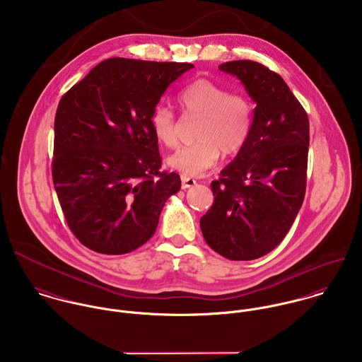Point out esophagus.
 <instances>
[{
    "label": "esophagus",
    "mask_w": 362,
    "mask_h": 362,
    "mask_svg": "<svg viewBox=\"0 0 362 362\" xmlns=\"http://www.w3.org/2000/svg\"><path fill=\"white\" fill-rule=\"evenodd\" d=\"M197 184V181L194 178H189V177H185V175H181V187L182 189H187V188H191Z\"/></svg>",
    "instance_id": "esophagus-1"
}]
</instances>
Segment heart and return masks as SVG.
I'll return each instance as SVG.
<instances>
[{"mask_svg": "<svg viewBox=\"0 0 362 362\" xmlns=\"http://www.w3.org/2000/svg\"><path fill=\"white\" fill-rule=\"evenodd\" d=\"M177 103L184 114L197 115L198 123L192 144L181 147L168 158V165L185 177H197L212 168L219 157L233 156L245 144L252 123V105L240 93H230L225 86L198 78L185 86ZM151 129L165 147L178 144L175 114L164 105L154 108Z\"/></svg>", "mask_w": 362, "mask_h": 362, "instance_id": "b5f03b06", "label": "heart"}]
</instances>
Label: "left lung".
<instances>
[{"mask_svg": "<svg viewBox=\"0 0 362 362\" xmlns=\"http://www.w3.org/2000/svg\"><path fill=\"white\" fill-rule=\"evenodd\" d=\"M219 70L240 80L255 108L245 144L211 184L215 201L199 223L212 250L248 261L284 240L303 204L309 119L282 77L265 66L235 60Z\"/></svg>", "mask_w": 362, "mask_h": 362, "instance_id": "1", "label": "left lung"}]
</instances>
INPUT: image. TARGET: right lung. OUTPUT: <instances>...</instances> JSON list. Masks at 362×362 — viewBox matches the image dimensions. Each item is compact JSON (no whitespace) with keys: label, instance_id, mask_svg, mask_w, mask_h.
<instances>
[{"label":"right lung","instance_id":"right-lung-1","mask_svg":"<svg viewBox=\"0 0 362 362\" xmlns=\"http://www.w3.org/2000/svg\"><path fill=\"white\" fill-rule=\"evenodd\" d=\"M189 63L112 57L60 100L52 175L70 230L101 254H126L148 240L180 175L160 171L150 118Z\"/></svg>","mask_w":362,"mask_h":362}]
</instances>
